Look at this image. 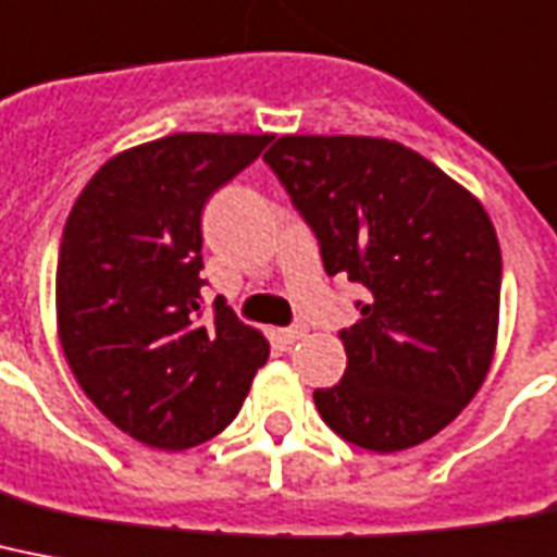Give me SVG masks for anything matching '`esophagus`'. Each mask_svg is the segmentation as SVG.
Wrapping results in <instances>:
<instances>
[{
    "label": "esophagus",
    "mask_w": 557,
    "mask_h": 557,
    "mask_svg": "<svg viewBox=\"0 0 557 557\" xmlns=\"http://www.w3.org/2000/svg\"><path fill=\"white\" fill-rule=\"evenodd\" d=\"M280 337H283V343H297L306 337V325H288V329H283L280 332Z\"/></svg>",
    "instance_id": "34e87169"
}]
</instances>
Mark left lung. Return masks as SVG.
<instances>
[{
    "instance_id": "8db88e82",
    "label": "left lung",
    "mask_w": 557,
    "mask_h": 557,
    "mask_svg": "<svg viewBox=\"0 0 557 557\" xmlns=\"http://www.w3.org/2000/svg\"><path fill=\"white\" fill-rule=\"evenodd\" d=\"M329 274L366 288L343 329L346 374L320 418L369 451H404L458 418L490 374L500 246L486 208L418 151L381 137L286 134L263 153Z\"/></svg>"
}]
</instances>
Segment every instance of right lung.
<instances>
[{
	"instance_id": "obj_1",
	"label": "right lung",
	"mask_w": 557,
	"mask_h": 557,
	"mask_svg": "<svg viewBox=\"0 0 557 557\" xmlns=\"http://www.w3.org/2000/svg\"><path fill=\"white\" fill-rule=\"evenodd\" d=\"M271 134H171L90 176L57 263L59 346L88 400L153 449L220 435L269 360L263 332L216 297L202 320L200 214Z\"/></svg>"
}]
</instances>
